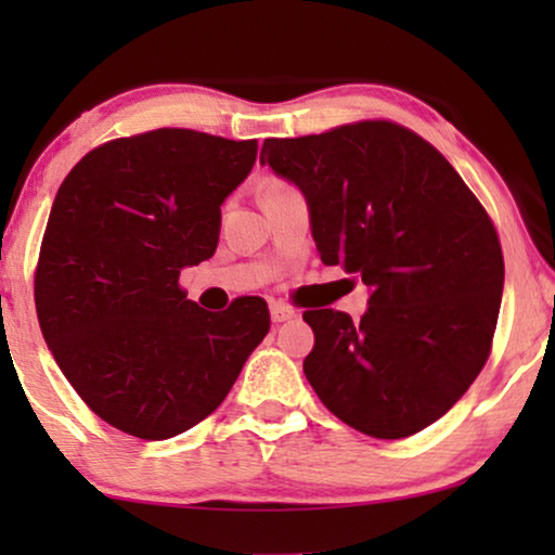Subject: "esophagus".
<instances>
[{
	"label": "esophagus",
	"mask_w": 555,
	"mask_h": 555,
	"mask_svg": "<svg viewBox=\"0 0 555 555\" xmlns=\"http://www.w3.org/2000/svg\"><path fill=\"white\" fill-rule=\"evenodd\" d=\"M270 318H272V323H285V321H291V318H295V310L291 306H285V302H272Z\"/></svg>",
	"instance_id": "34e87169"
}]
</instances>
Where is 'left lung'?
Segmentation results:
<instances>
[{"instance_id":"1","label":"left lung","mask_w":555,"mask_h":555,"mask_svg":"<svg viewBox=\"0 0 555 555\" xmlns=\"http://www.w3.org/2000/svg\"><path fill=\"white\" fill-rule=\"evenodd\" d=\"M260 164L300 189L323 264L369 287L359 323L306 310L318 399L376 439L416 435L490 356L505 264L488 211L435 146L389 120L268 139Z\"/></svg>"}]
</instances>
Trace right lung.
<instances>
[{
	"mask_svg": "<svg viewBox=\"0 0 555 555\" xmlns=\"http://www.w3.org/2000/svg\"><path fill=\"white\" fill-rule=\"evenodd\" d=\"M257 141L158 128L93 149L52 202L35 275L44 344L126 435L169 439L215 412L268 336L262 298L209 313L179 287L215 255L222 204Z\"/></svg>",
	"mask_w": 555,
	"mask_h": 555,
	"instance_id": "obj_1",
	"label": "right lung"
}]
</instances>
